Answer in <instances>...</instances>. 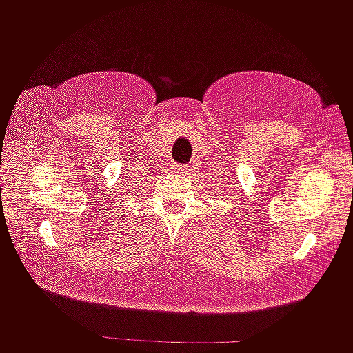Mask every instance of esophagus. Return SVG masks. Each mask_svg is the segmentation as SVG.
I'll return each instance as SVG.
<instances>
[{
	"label": "esophagus",
	"mask_w": 353,
	"mask_h": 353,
	"mask_svg": "<svg viewBox=\"0 0 353 353\" xmlns=\"http://www.w3.org/2000/svg\"><path fill=\"white\" fill-rule=\"evenodd\" d=\"M174 170H176V172H181V174H186L188 170H190V167H186V165H174Z\"/></svg>",
	"instance_id": "esophagus-1"
}]
</instances>
